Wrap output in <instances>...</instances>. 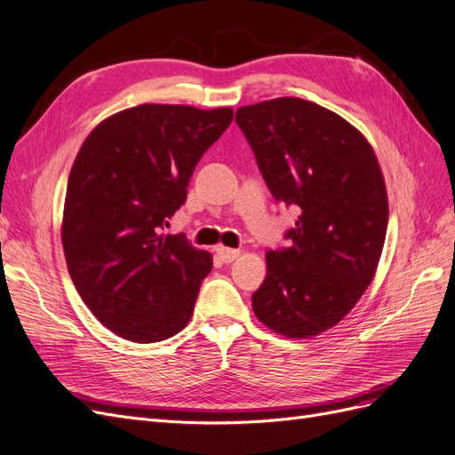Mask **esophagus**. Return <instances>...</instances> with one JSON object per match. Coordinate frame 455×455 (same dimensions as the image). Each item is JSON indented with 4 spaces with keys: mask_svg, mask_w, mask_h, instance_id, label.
I'll use <instances>...</instances> for the list:
<instances>
[{
    "mask_svg": "<svg viewBox=\"0 0 455 455\" xmlns=\"http://www.w3.org/2000/svg\"><path fill=\"white\" fill-rule=\"evenodd\" d=\"M216 254H218V258H220V259L224 261V264H231V261L239 256V251H235V249H228V246H218V249H216Z\"/></svg>",
    "mask_w": 455,
    "mask_h": 455,
    "instance_id": "obj_1",
    "label": "esophagus"
}]
</instances>
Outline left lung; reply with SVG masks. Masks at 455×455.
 <instances>
[{
    "label": "left lung",
    "mask_w": 455,
    "mask_h": 455,
    "mask_svg": "<svg viewBox=\"0 0 455 455\" xmlns=\"http://www.w3.org/2000/svg\"><path fill=\"white\" fill-rule=\"evenodd\" d=\"M235 121L271 196L301 211L291 246L266 254L252 309L281 336H316L374 279L389 220L379 163L351 123L294 96L243 106Z\"/></svg>",
    "instance_id": "obj_1"
}]
</instances>
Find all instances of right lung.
I'll return each instance as SVG.
<instances>
[{"label":"right lung","mask_w":455,"mask_h":455,"mask_svg":"<svg viewBox=\"0 0 455 455\" xmlns=\"http://www.w3.org/2000/svg\"><path fill=\"white\" fill-rule=\"evenodd\" d=\"M231 108L142 104L109 116L68 178L62 246L85 306L114 334L154 343L189 323L212 256L163 228Z\"/></svg>","instance_id":"right-lung-1"}]
</instances>
